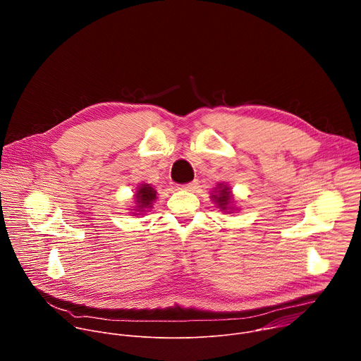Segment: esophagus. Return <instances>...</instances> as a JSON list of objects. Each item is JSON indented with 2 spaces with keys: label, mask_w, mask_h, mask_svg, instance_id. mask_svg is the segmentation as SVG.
I'll list each match as a JSON object with an SVG mask.
<instances>
[{
  "label": "esophagus",
  "mask_w": 361,
  "mask_h": 361,
  "mask_svg": "<svg viewBox=\"0 0 361 361\" xmlns=\"http://www.w3.org/2000/svg\"><path fill=\"white\" fill-rule=\"evenodd\" d=\"M197 185H198V181L194 180V181H191V183H188V184H185V185H180L178 188H180V190H187V191H194V190L197 188Z\"/></svg>",
  "instance_id": "obj_1"
}]
</instances>
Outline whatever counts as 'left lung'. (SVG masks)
Instances as JSON below:
<instances>
[{"mask_svg": "<svg viewBox=\"0 0 361 361\" xmlns=\"http://www.w3.org/2000/svg\"><path fill=\"white\" fill-rule=\"evenodd\" d=\"M210 198L216 204V207L226 214H233L238 210L235 207V200L231 187L227 183H219L217 187L213 188Z\"/></svg>", "mask_w": 361, "mask_h": 361, "instance_id": "obj_1", "label": "left lung"}]
</instances>
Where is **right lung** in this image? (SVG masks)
Returning <instances> with one entry per match:
<instances>
[{
  "label": "right lung",
  "instance_id": "add662e5",
  "mask_svg": "<svg viewBox=\"0 0 361 361\" xmlns=\"http://www.w3.org/2000/svg\"><path fill=\"white\" fill-rule=\"evenodd\" d=\"M157 200V191L151 184H140L134 191V204L131 205V216H142L152 209V204Z\"/></svg>",
  "mask_w": 361,
  "mask_h": 361
}]
</instances>
